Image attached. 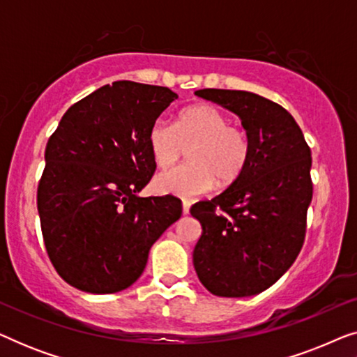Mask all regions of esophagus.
<instances>
[{
	"label": "esophagus",
	"instance_id": "34e87169",
	"mask_svg": "<svg viewBox=\"0 0 357 357\" xmlns=\"http://www.w3.org/2000/svg\"><path fill=\"white\" fill-rule=\"evenodd\" d=\"M190 204H192V203L187 202V199H185V202L182 203V213H183V214H188V211H190Z\"/></svg>",
	"mask_w": 357,
	"mask_h": 357
}]
</instances>
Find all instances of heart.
<instances>
[{"instance_id": "heart-1", "label": "heart", "mask_w": 357, "mask_h": 357, "mask_svg": "<svg viewBox=\"0 0 357 357\" xmlns=\"http://www.w3.org/2000/svg\"><path fill=\"white\" fill-rule=\"evenodd\" d=\"M190 144V162L159 174L153 183L155 192L185 199L199 197L216 182H236L250 162V136L231 125V116L214 105L188 107L180 112L175 125L162 119L151 125L148 148L159 169L177 162L183 146Z\"/></svg>"}]
</instances>
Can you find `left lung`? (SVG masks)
Returning a JSON list of instances; mask_svg holds the SVG:
<instances>
[{
	"label": "left lung",
	"instance_id": "8db88e82",
	"mask_svg": "<svg viewBox=\"0 0 357 357\" xmlns=\"http://www.w3.org/2000/svg\"><path fill=\"white\" fill-rule=\"evenodd\" d=\"M241 116L250 136L247 169L211 202L190 213L202 224L193 266L219 297H247L280 280L299 255L312 202L310 148L296 120L280 104L247 91L199 89Z\"/></svg>",
	"mask_w": 357,
	"mask_h": 357
}]
</instances>
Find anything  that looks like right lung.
I'll use <instances>...</instances> for the list:
<instances>
[{"label":"right lung","mask_w":357,"mask_h":357,"mask_svg":"<svg viewBox=\"0 0 357 357\" xmlns=\"http://www.w3.org/2000/svg\"><path fill=\"white\" fill-rule=\"evenodd\" d=\"M177 97L115 81L71 105L48 139L37 190L42 236L52 265L76 289L130 287L153 243L182 216L178 198L138 195L155 170L149 128Z\"/></svg>","instance_id":"add662e5"}]
</instances>
